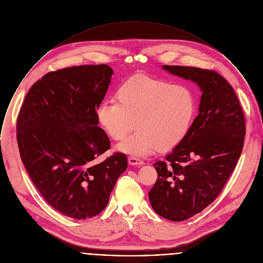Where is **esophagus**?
<instances>
[{"label": "esophagus", "mask_w": 263, "mask_h": 263, "mask_svg": "<svg viewBox=\"0 0 263 263\" xmlns=\"http://www.w3.org/2000/svg\"><path fill=\"white\" fill-rule=\"evenodd\" d=\"M128 162L131 165H141V164H143V161L140 158L135 157V156H130L128 158Z\"/></svg>", "instance_id": "34e87169"}]
</instances>
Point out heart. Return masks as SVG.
<instances>
[{
	"label": "heart",
	"instance_id": "b5f03b06",
	"mask_svg": "<svg viewBox=\"0 0 263 263\" xmlns=\"http://www.w3.org/2000/svg\"><path fill=\"white\" fill-rule=\"evenodd\" d=\"M117 102L106 99L97 110L99 123L115 140L118 149L137 156L148 155L158 147L171 151L187 136L195 112L196 99L185 84L146 75H135L116 91Z\"/></svg>",
	"mask_w": 263,
	"mask_h": 263
}]
</instances>
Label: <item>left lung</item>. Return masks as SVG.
I'll use <instances>...</instances> for the list:
<instances>
[{
    "label": "left lung",
    "instance_id": "obj_1",
    "mask_svg": "<svg viewBox=\"0 0 263 263\" xmlns=\"http://www.w3.org/2000/svg\"><path fill=\"white\" fill-rule=\"evenodd\" d=\"M172 75L191 80L201 91L198 116L185 139L154 163L158 172L148 192L160 216L182 221L217 197L242 153L246 134L242 107L233 87L215 71L163 65Z\"/></svg>",
    "mask_w": 263,
    "mask_h": 263
}]
</instances>
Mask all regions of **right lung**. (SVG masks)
Returning <instances> with one entry per match:
<instances>
[{"instance_id": "obj_1", "label": "right lung", "mask_w": 263, "mask_h": 263, "mask_svg": "<svg viewBox=\"0 0 263 263\" xmlns=\"http://www.w3.org/2000/svg\"><path fill=\"white\" fill-rule=\"evenodd\" d=\"M114 71L84 65L50 72L28 91L17 119L21 160L39 192L64 215L85 219L107 205L127 157L104 161L109 140L97 110Z\"/></svg>"}]
</instances>
